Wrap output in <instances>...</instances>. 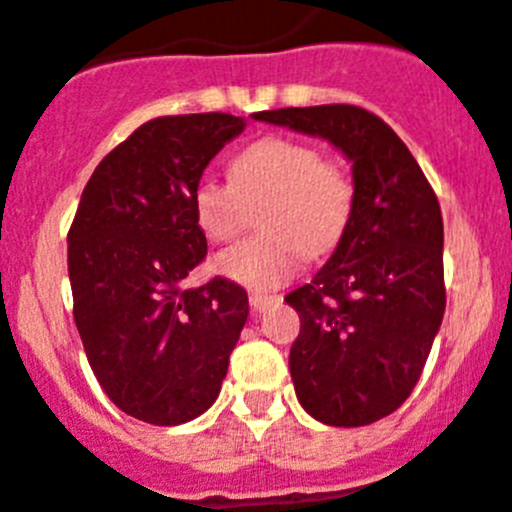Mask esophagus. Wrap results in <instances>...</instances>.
I'll use <instances>...</instances> for the list:
<instances>
[{
    "instance_id": "1",
    "label": "esophagus",
    "mask_w": 512,
    "mask_h": 512,
    "mask_svg": "<svg viewBox=\"0 0 512 512\" xmlns=\"http://www.w3.org/2000/svg\"><path fill=\"white\" fill-rule=\"evenodd\" d=\"M275 302H280V295H267V292H252L250 295V305L255 312H265Z\"/></svg>"
}]
</instances>
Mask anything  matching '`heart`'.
<instances>
[{
  "mask_svg": "<svg viewBox=\"0 0 512 512\" xmlns=\"http://www.w3.org/2000/svg\"><path fill=\"white\" fill-rule=\"evenodd\" d=\"M232 182L202 175L192 187V215L202 235L227 242L245 230L250 210L260 212L265 235L220 252L215 267L250 290H270L292 280L302 257L325 255L340 242L355 207V185L340 162L315 145L290 137H265L240 150Z\"/></svg>",
  "mask_w": 512,
  "mask_h": 512,
  "instance_id": "1",
  "label": "heart"
}]
</instances>
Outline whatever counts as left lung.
<instances>
[{"label": "left lung", "mask_w": 512, "mask_h": 512, "mask_svg": "<svg viewBox=\"0 0 512 512\" xmlns=\"http://www.w3.org/2000/svg\"><path fill=\"white\" fill-rule=\"evenodd\" d=\"M255 119L322 137L352 162L350 225L285 302L300 315L290 375L302 408L335 428L370 425L413 393L443 322L438 197L405 142L367 109L320 104Z\"/></svg>", "instance_id": "8db88e82"}]
</instances>
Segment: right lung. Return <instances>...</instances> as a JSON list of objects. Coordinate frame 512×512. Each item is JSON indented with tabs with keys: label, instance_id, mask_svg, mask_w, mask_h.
I'll list each match as a JSON object with an SVG mask.
<instances>
[{
	"label": "right lung",
	"instance_id": "right-lung-1",
	"mask_svg": "<svg viewBox=\"0 0 512 512\" xmlns=\"http://www.w3.org/2000/svg\"><path fill=\"white\" fill-rule=\"evenodd\" d=\"M242 130L225 112L150 119L99 162L69 227L89 367L122 413L150 425L187 423L215 403L247 322L237 282L185 287L207 255L192 187Z\"/></svg>",
	"mask_w": 512,
	"mask_h": 512
}]
</instances>
